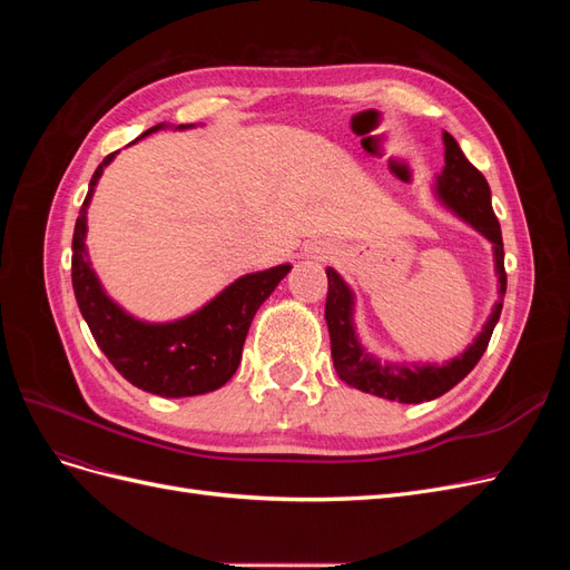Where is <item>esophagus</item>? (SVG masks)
Masks as SVG:
<instances>
[{"label": "esophagus", "instance_id": "esophagus-1", "mask_svg": "<svg viewBox=\"0 0 570 570\" xmlns=\"http://www.w3.org/2000/svg\"><path fill=\"white\" fill-rule=\"evenodd\" d=\"M308 254H314L316 258H325L327 254H333V249H327V247H312V252Z\"/></svg>", "mask_w": 570, "mask_h": 570}]
</instances>
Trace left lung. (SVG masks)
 I'll list each match as a JSON object with an SVG mask.
<instances>
[{
    "label": "left lung",
    "instance_id": "obj_1",
    "mask_svg": "<svg viewBox=\"0 0 570 570\" xmlns=\"http://www.w3.org/2000/svg\"><path fill=\"white\" fill-rule=\"evenodd\" d=\"M444 142V168L435 176L433 193L446 212L461 218L465 226L478 230L492 243L494 275H497V295L499 299L492 306L482 331L459 356L444 361V364H400V361H381L368 352L358 340L354 323V292L344 283L342 275L327 266V299H325V323L331 333L333 364L340 381L347 385L383 396L390 402L421 404L438 400L440 394L450 392L456 383L473 371V366L485 354L488 342L492 337L494 325L499 321L507 295V273H504V243L502 228L492 212L490 185L482 178L480 170L463 157L459 142L450 132H442Z\"/></svg>",
    "mask_w": 570,
    "mask_h": 570
}]
</instances>
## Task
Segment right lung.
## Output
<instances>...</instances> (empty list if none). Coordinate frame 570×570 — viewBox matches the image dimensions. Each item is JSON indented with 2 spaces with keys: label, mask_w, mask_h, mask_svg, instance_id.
<instances>
[{
  "label": "right lung",
  "mask_w": 570,
  "mask_h": 570,
  "mask_svg": "<svg viewBox=\"0 0 570 570\" xmlns=\"http://www.w3.org/2000/svg\"><path fill=\"white\" fill-rule=\"evenodd\" d=\"M161 128H168V124L145 130L137 140ZM174 128L187 130L195 128V124ZM116 154L118 151L109 154L97 166L88 197H85L76 220L71 278L80 314L90 325L99 350L135 387L170 396V400L214 392L235 375L258 306L271 297V292L278 287L292 266L281 264L239 275L214 299L183 318L166 323L135 318L107 295L90 264L88 245H85V239H88V206L101 174L116 159Z\"/></svg>",
  "instance_id": "right-lung-1"
}]
</instances>
